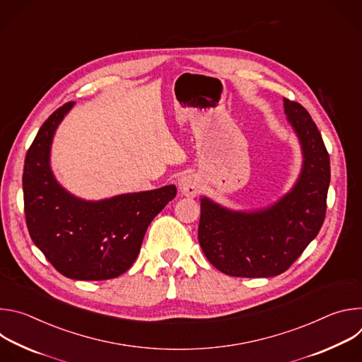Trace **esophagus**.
Segmentation results:
<instances>
[{"mask_svg": "<svg viewBox=\"0 0 362 362\" xmlns=\"http://www.w3.org/2000/svg\"><path fill=\"white\" fill-rule=\"evenodd\" d=\"M179 189L182 194L187 197H194L200 192V182L194 175H185L179 180Z\"/></svg>", "mask_w": 362, "mask_h": 362, "instance_id": "34e87169", "label": "esophagus"}]
</instances>
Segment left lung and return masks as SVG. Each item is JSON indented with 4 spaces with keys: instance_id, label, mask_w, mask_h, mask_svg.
<instances>
[{
    "instance_id": "1",
    "label": "left lung",
    "mask_w": 362,
    "mask_h": 362,
    "mask_svg": "<svg viewBox=\"0 0 362 362\" xmlns=\"http://www.w3.org/2000/svg\"><path fill=\"white\" fill-rule=\"evenodd\" d=\"M284 109L303 158L293 187L268 208L252 212L200 199V247L216 269L230 276L271 278L285 272L315 239L325 219L329 154L305 107L284 98Z\"/></svg>"
}]
</instances>
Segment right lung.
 I'll use <instances>...</instances> for the list:
<instances>
[{
	"label": "right lung",
	"instance_id": "add662e5",
	"mask_svg": "<svg viewBox=\"0 0 362 362\" xmlns=\"http://www.w3.org/2000/svg\"><path fill=\"white\" fill-rule=\"evenodd\" d=\"M73 106L74 101H69L51 115L27 151L25 222L35 246L62 275L78 281L112 279L133 265L150 222L176 196V186L97 202L69 193L51 172L49 150Z\"/></svg>",
	"mask_w": 362,
	"mask_h": 362
}]
</instances>
